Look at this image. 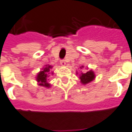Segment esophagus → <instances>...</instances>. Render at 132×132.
<instances>
[{
  "mask_svg": "<svg viewBox=\"0 0 132 132\" xmlns=\"http://www.w3.org/2000/svg\"><path fill=\"white\" fill-rule=\"evenodd\" d=\"M60 64L62 66H64V65H66V62L64 60H60Z\"/></svg>",
  "mask_w": 132,
  "mask_h": 132,
  "instance_id": "obj_1",
  "label": "esophagus"
}]
</instances>
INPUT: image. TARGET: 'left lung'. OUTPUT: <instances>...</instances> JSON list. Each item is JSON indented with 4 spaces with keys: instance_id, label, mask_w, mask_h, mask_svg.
<instances>
[{
    "instance_id": "left-lung-1",
    "label": "left lung",
    "mask_w": 132,
    "mask_h": 132,
    "mask_svg": "<svg viewBox=\"0 0 132 132\" xmlns=\"http://www.w3.org/2000/svg\"><path fill=\"white\" fill-rule=\"evenodd\" d=\"M83 68V66L80 67V68ZM95 78V74L93 71L90 70L86 73H81V75L80 76V82L84 85L88 84V82H91Z\"/></svg>"
}]
</instances>
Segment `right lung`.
<instances>
[{"label":"right lung","mask_w":132,"mask_h":132,"mask_svg":"<svg viewBox=\"0 0 132 132\" xmlns=\"http://www.w3.org/2000/svg\"><path fill=\"white\" fill-rule=\"evenodd\" d=\"M51 68H52L51 66H46V67L44 68V70L37 75V81L39 82V85H41L43 87H50V84L47 82V78L49 76H47V74H48V72L50 71Z\"/></svg>","instance_id":"right-lung-1"}]
</instances>
